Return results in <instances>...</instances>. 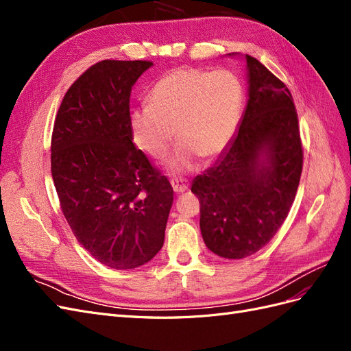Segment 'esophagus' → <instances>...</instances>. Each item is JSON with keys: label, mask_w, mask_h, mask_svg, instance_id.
<instances>
[{"label": "esophagus", "mask_w": 351, "mask_h": 351, "mask_svg": "<svg viewBox=\"0 0 351 351\" xmlns=\"http://www.w3.org/2000/svg\"><path fill=\"white\" fill-rule=\"evenodd\" d=\"M171 186L176 193H183L189 189V182L186 178H171Z\"/></svg>", "instance_id": "34e87169"}]
</instances>
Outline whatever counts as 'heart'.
<instances>
[{
	"label": "heart",
	"mask_w": 351,
	"mask_h": 351,
	"mask_svg": "<svg viewBox=\"0 0 351 351\" xmlns=\"http://www.w3.org/2000/svg\"><path fill=\"white\" fill-rule=\"evenodd\" d=\"M149 107L134 110L136 145L155 159L167 156L177 137L183 142L169 161L173 173L195 167L196 156L214 159L234 137L243 108L240 80L228 70L177 67L159 79L147 95Z\"/></svg>",
	"instance_id": "1"
}]
</instances>
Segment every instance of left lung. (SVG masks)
I'll use <instances>...</instances> for the list:
<instances>
[{
    "label": "left lung",
    "instance_id": "8db88e82",
    "mask_svg": "<svg viewBox=\"0 0 351 351\" xmlns=\"http://www.w3.org/2000/svg\"><path fill=\"white\" fill-rule=\"evenodd\" d=\"M246 61L249 102L239 132L219 161L192 184L202 237L210 252L227 259L250 256L277 234L303 168L299 117L289 88L254 57Z\"/></svg>",
    "mask_w": 351,
    "mask_h": 351
}]
</instances>
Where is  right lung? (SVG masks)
<instances>
[{
  "instance_id": "right-lung-1",
  "label": "right lung",
  "mask_w": 351,
  "mask_h": 351,
  "mask_svg": "<svg viewBox=\"0 0 351 351\" xmlns=\"http://www.w3.org/2000/svg\"><path fill=\"white\" fill-rule=\"evenodd\" d=\"M152 61L104 60L74 82L51 137V173L74 237L105 267L161 250L173 187L133 143L130 93Z\"/></svg>"
}]
</instances>
